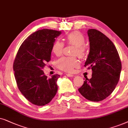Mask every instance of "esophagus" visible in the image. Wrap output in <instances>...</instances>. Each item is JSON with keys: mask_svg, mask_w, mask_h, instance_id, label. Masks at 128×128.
I'll return each mask as SVG.
<instances>
[{"mask_svg": "<svg viewBox=\"0 0 128 128\" xmlns=\"http://www.w3.org/2000/svg\"><path fill=\"white\" fill-rule=\"evenodd\" d=\"M67 75V76H70V77H72V76H74L72 74H69V73H68V74H66Z\"/></svg>", "mask_w": 128, "mask_h": 128, "instance_id": "esophagus-1", "label": "esophagus"}]
</instances>
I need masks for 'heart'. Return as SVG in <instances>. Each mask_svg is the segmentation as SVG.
I'll return each instance as SVG.
<instances>
[{
  "mask_svg": "<svg viewBox=\"0 0 128 128\" xmlns=\"http://www.w3.org/2000/svg\"><path fill=\"white\" fill-rule=\"evenodd\" d=\"M67 43L75 46L73 54H76L78 57L82 58L86 54V42L85 37L82 34L78 32H72L66 36ZM64 50V43L60 40H56L52 46V52L56 56H59L62 54ZM80 65V62L75 57H64L60 58L56 62V66L59 69L71 72L74 71L75 68Z\"/></svg>",
  "mask_w": 128,
  "mask_h": 128,
  "instance_id": "heart-1",
  "label": "heart"
}]
</instances>
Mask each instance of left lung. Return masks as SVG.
Masks as SVG:
<instances>
[{
    "label": "left lung",
    "instance_id": "left-lung-1",
    "mask_svg": "<svg viewBox=\"0 0 128 128\" xmlns=\"http://www.w3.org/2000/svg\"><path fill=\"white\" fill-rule=\"evenodd\" d=\"M90 52L85 67L92 69L91 79L86 78L80 94L90 101H102L111 94L120 78L122 64L112 41L101 32L89 29Z\"/></svg>",
    "mask_w": 128,
    "mask_h": 128
}]
</instances>
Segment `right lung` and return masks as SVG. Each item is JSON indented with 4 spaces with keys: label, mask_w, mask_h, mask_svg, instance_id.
<instances>
[{
    "label": "right lung",
    "mask_w": 128,
    "mask_h": 128,
    "mask_svg": "<svg viewBox=\"0 0 128 128\" xmlns=\"http://www.w3.org/2000/svg\"><path fill=\"white\" fill-rule=\"evenodd\" d=\"M60 34L46 28L32 34L20 46L13 62L18 88L28 101L37 106L48 104L57 92L60 76L48 78L42 70L50 61L52 46Z\"/></svg>",
    "instance_id": "obj_1"
}]
</instances>
